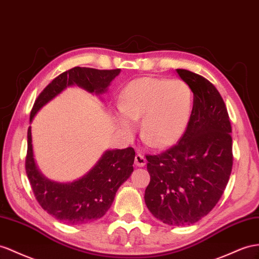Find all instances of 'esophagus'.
I'll list each match as a JSON object with an SVG mask.
<instances>
[{"instance_id": "obj_1", "label": "esophagus", "mask_w": 259, "mask_h": 259, "mask_svg": "<svg viewBox=\"0 0 259 259\" xmlns=\"http://www.w3.org/2000/svg\"><path fill=\"white\" fill-rule=\"evenodd\" d=\"M135 163L138 167H143L145 164H147V160H145V157L143 154L141 153H138L135 157Z\"/></svg>"}]
</instances>
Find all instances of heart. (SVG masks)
<instances>
[{"label": "heart", "mask_w": 259, "mask_h": 259, "mask_svg": "<svg viewBox=\"0 0 259 259\" xmlns=\"http://www.w3.org/2000/svg\"><path fill=\"white\" fill-rule=\"evenodd\" d=\"M116 119L125 134L136 131L142 118L141 132L157 148H168L181 140L193 109V93L180 79L140 77L129 82L119 95Z\"/></svg>", "instance_id": "obj_1"}]
</instances>
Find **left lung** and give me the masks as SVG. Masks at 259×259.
Wrapping results in <instances>:
<instances>
[{"mask_svg": "<svg viewBox=\"0 0 259 259\" xmlns=\"http://www.w3.org/2000/svg\"><path fill=\"white\" fill-rule=\"evenodd\" d=\"M177 74L194 93L184 136L175 147L147 155L151 177L144 201L156 219L173 227L194 224L220 200L231 175V122L220 93L188 70Z\"/></svg>", "mask_w": 259, "mask_h": 259, "instance_id": "obj_1", "label": "left lung"}]
</instances>
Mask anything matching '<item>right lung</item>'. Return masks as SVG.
I'll list each match as a JSON object with an SVG mask.
<instances>
[{
  "label": "right lung",
  "instance_id": "1",
  "mask_svg": "<svg viewBox=\"0 0 259 259\" xmlns=\"http://www.w3.org/2000/svg\"><path fill=\"white\" fill-rule=\"evenodd\" d=\"M120 69L97 70L75 66L57 76L38 96L30 112V123L37 112L66 88L76 85L92 94L102 95L119 75ZM26 174L41 208L57 220L76 225L101 219L111 207L119 187L134 171L136 152L132 148L106 150L88 173L76 181H51L39 170L32 150L31 127L27 132Z\"/></svg>",
  "mask_w": 259,
  "mask_h": 259
}]
</instances>
